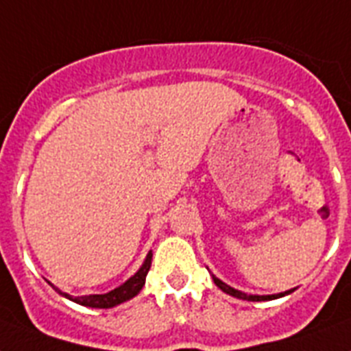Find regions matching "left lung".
<instances>
[{"label": "left lung", "instance_id": "1", "mask_svg": "<svg viewBox=\"0 0 351 351\" xmlns=\"http://www.w3.org/2000/svg\"><path fill=\"white\" fill-rule=\"evenodd\" d=\"M213 280H214V284H216V286H218L223 293H227V295H230V297L241 298V300H249V302H263V300H273V298L284 297V295H289V293L293 291V289H289V291L278 293V295H247V293H241V291H238V289H234V287L227 286L225 282H221L219 278H216L214 274H213Z\"/></svg>", "mask_w": 351, "mask_h": 351}]
</instances>
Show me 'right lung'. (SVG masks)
<instances>
[{
    "label": "right lung",
    "instance_id": "1",
    "mask_svg": "<svg viewBox=\"0 0 351 351\" xmlns=\"http://www.w3.org/2000/svg\"><path fill=\"white\" fill-rule=\"evenodd\" d=\"M152 265V252H148V256H146L145 263L141 265L137 273L133 274L132 278H128L122 286L115 287L113 291L104 293V295H84V297H71V295H67V293L60 291L58 287H54L56 291L62 295V297L69 298L73 302L80 304V306H88V308H115L119 304L126 302L130 298H133L135 295H138V291L143 289L146 282V274L150 271Z\"/></svg>",
    "mask_w": 351,
    "mask_h": 351
}]
</instances>
